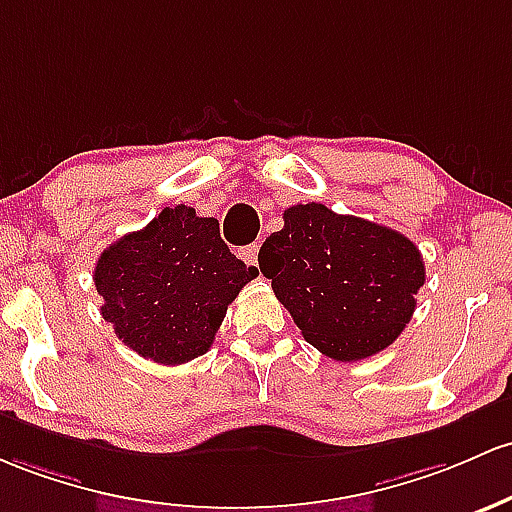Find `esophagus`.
Instances as JSON below:
<instances>
[{"instance_id": "34e87169", "label": "esophagus", "mask_w": 512, "mask_h": 512, "mask_svg": "<svg viewBox=\"0 0 512 512\" xmlns=\"http://www.w3.org/2000/svg\"><path fill=\"white\" fill-rule=\"evenodd\" d=\"M257 255H260V245H257V243L247 245V247H243V250H240V257H243L245 265H250V267H257Z\"/></svg>"}]
</instances>
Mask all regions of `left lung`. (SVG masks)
<instances>
[{
    "mask_svg": "<svg viewBox=\"0 0 512 512\" xmlns=\"http://www.w3.org/2000/svg\"><path fill=\"white\" fill-rule=\"evenodd\" d=\"M257 262L306 342L340 362L389 347L425 284L423 257L406 235L316 201L284 211V228Z\"/></svg>",
    "mask_w": 512,
    "mask_h": 512,
    "instance_id": "8db88e82",
    "label": "left lung"
}]
</instances>
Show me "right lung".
I'll return each mask as SVG.
<instances>
[{
    "instance_id": "right-lung-1",
    "label": "right lung",
    "mask_w": 512,
    "mask_h": 512,
    "mask_svg": "<svg viewBox=\"0 0 512 512\" xmlns=\"http://www.w3.org/2000/svg\"><path fill=\"white\" fill-rule=\"evenodd\" d=\"M221 240L216 218L179 204L101 252L94 286L116 338L157 364L209 352L228 303L257 277Z\"/></svg>"
}]
</instances>
